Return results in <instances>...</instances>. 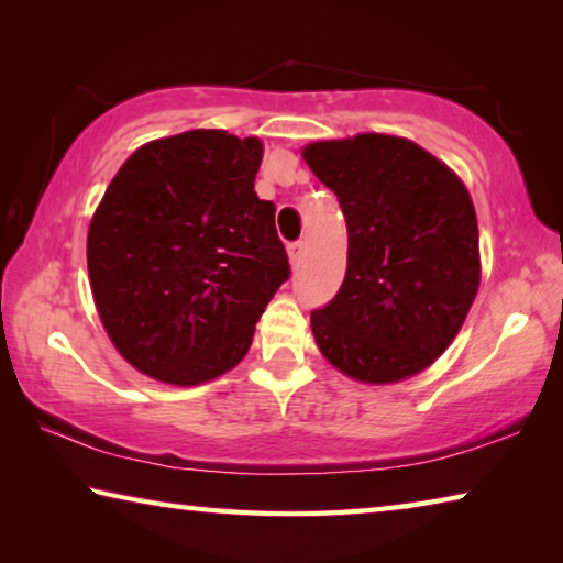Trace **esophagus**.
<instances>
[{"mask_svg":"<svg viewBox=\"0 0 563 563\" xmlns=\"http://www.w3.org/2000/svg\"><path fill=\"white\" fill-rule=\"evenodd\" d=\"M302 251H305V243L302 241H295V243H288V255L292 265H298L300 258H302Z\"/></svg>","mask_w":563,"mask_h":563,"instance_id":"1","label":"esophagus"}]
</instances>
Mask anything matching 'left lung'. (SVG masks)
<instances>
[{
    "instance_id": "obj_1",
    "label": "left lung",
    "mask_w": 563,
    "mask_h": 563,
    "mask_svg": "<svg viewBox=\"0 0 563 563\" xmlns=\"http://www.w3.org/2000/svg\"><path fill=\"white\" fill-rule=\"evenodd\" d=\"M338 196L347 271L310 312L322 355L360 383H397L450 347L479 288L472 198L442 161L407 139L360 133L305 146Z\"/></svg>"
}]
</instances>
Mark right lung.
Here are the masks:
<instances>
[{
  "instance_id": "right-lung-1",
  "label": "right lung",
  "mask_w": 563,
  "mask_h": 563,
  "mask_svg": "<svg viewBox=\"0 0 563 563\" xmlns=\"http://www.w3.org/2000/svg\"><path fill=\"white\" fill-rule=\"evenodd\" d=\"M255 136L196 129L133 151L89 225L99 318L133 367L168 385L233 369L290 278L275 206L253 190Z\"/></svg>"
}]
</instances>
